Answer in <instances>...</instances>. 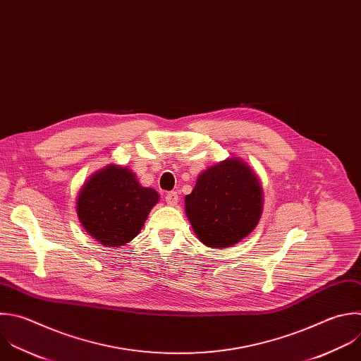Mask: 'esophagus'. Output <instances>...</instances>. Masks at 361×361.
<instances>
[{
    "instance_id": "34e87169",
    "label": "esophagus",
    "mask_w": 361,
    "mask_h": 361,
    "mask_svg": "<svg viewBox=\"0 0 361 361\" xmlns=\"http://www.w3.org/2000/svg\"><path fill=\"white\" fill-rule=\"evenodd\" d=\"M166 202L169 205H176L178 202V194L176 191H170L166 194Z\"/></svg>"
}]
</instances>
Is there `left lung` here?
<instances>
[{
	"label": "left lung",
	"instance_id": "obj_1",
	"mask_svg": "<svg viewBox=\"0 0 361 361\" xmlns=\"http://www.w3.org/2000/svg\"><path fill=\"white\" fill-rule=\"evenodd\" d=\"M185 212L202 244L209 248L235 245L261 218L259 181L241 160H224L201 173L185 197Z\"/></svg>",
	"mask_w": 361,
	"mask_h": 361
}]
</instances>
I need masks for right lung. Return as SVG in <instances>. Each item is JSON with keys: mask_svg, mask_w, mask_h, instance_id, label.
Returning a JSON list of instances; mask_svg holds the SVG:
<instances>
[{"mask_svg": "<svg viewBox=\"0 0 361 361\" xmlns=\"http://www.w3.org/2000/svg\"><path fill=\"white\" fill-rule=\"evenodd\" d=\"M157 201L159 194L142 187L130 170L109 166L83 185L78 215L96 241L106 247H122L140 232Z\"/></svg>", "mask_w": 361, "mask_h": 361, "instance_id": "obj_1", "label": "right lung"}]
</instances>
